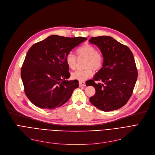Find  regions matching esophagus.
Here are the masks:
<instances>
[{
  "mask_svg": "<svg viewBox=\"0 0 155 155\" xmlns=\"http://www.w3.org/2000/svg\"><path fill=\"white\" fill-rule=\"evenodd\" d=\"M79 85H80V87H85L86 86L85 82H83V81H80V82H79Z\"/></svg>",
  "mask_w": 155,
  "mask_h": 155,
  "instance_id": "34e87169",
  "label": "esophagus"
}]
</instances>
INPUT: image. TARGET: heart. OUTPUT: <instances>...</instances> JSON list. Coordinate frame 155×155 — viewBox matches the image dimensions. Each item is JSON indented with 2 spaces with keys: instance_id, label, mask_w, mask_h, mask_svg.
Wrapping results in <instances>:
<instances>
[{
  "instance_id": "1",
  "label": "heart",
  "mask_w": 155,
  "mask_h": 155,
  "mask_svg": "<svg viewBox=\"0 0 155 155\" xmlns=\"http://www.w3.org/2000/svg\"><path fill=\"white\" fill-rule=\"evenodd\" d=\"M77 53L78 57L85 58L84 63V67L85 68L73 72L71 73L73 79L84 81L92 77L93 75L92 69L97 71L102 68L103 64L102 56L101 53L97 51L96 48L94 46L86 43L78 49ZM66 63L70 69H75L76 58L73 54L69 53L67 55Z\"/></svg>"
}]
</instances>
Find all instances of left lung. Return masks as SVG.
I'll return each mask as SVG.
<instances>
[{"label":"left lung","mask_w":155,"mask_h":155,"mask_svg":"<svg viewBox=\"0 0 155 155\" xmlns=\"http://www.w3.org/2000/svg\"><path fill=\"white\" fill-rule=\"evenodd\" d=\"M89 42L100 49L103 56L102 68L88 80L87 86L94 87L96 91L89 100L105 112L119 109L131 97L137 80L134 56L127 46L110 36L92 37Z\"/></svg>","instance_id":"left-lung-1"}]
</instances>
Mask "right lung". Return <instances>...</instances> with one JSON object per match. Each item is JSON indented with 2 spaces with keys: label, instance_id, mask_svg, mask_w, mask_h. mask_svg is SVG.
I'll list each match as a JSON object with an SVG mask.
<instances>
[{
  "label": "right lung",
  "instance_id": "right-lung-1",
  "mask_svg": "<svg viewBox=\"0 0 155 155\" xmlns=\"http://www.w3.org/2000/svg\"><path fill=\"white\" fill-rule=\"evenodd\" d=\"M87 39L51 35L32 45L21 71L24 92L36 107L53 109L66 103L78 81L70 77L66 56L73 48Z\"/></svg>",
  "mask_w": 155,
  "mask_h": 155
}]
</instances>
